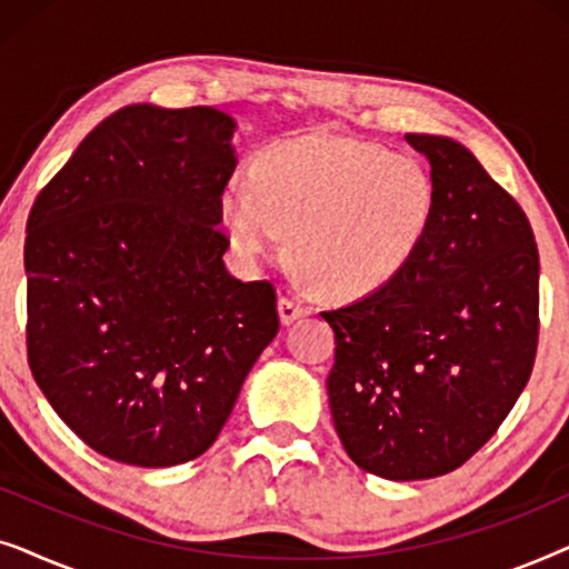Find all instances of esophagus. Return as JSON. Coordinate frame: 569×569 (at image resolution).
I'll use <instances>...</instances> for the list:
<instances>
[{
    "label": "esophagus",
    "instance_id": "esophagus-1",
    "mask_svg": "<svg viewBox=\"0 0 569 569\" xmlns=\"http://www.w3.org/2000/svg\"><path fill=\"white\" fill-rule=\"evenodd\" d=\"M302 316H308V308L300 306L298 300H292V298H282V300H279V321H282L284 326L295 323V321H298V318H302Z\"/></svg>",
    "mask_w": 569,
    "mask_h": 569
}]
</instances>
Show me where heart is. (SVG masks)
<instances>
[{
    "instance_id": "1",
    "label": "heart",
    "mask_w": 569,
    "mask_h": 569,
    "mask_svg": "<svg viewBox=\"0 0 569 569\" xmlns=\"http://www.w3.org/2000/svg\"><path fill=\"white\" fill-rule=\"evenodd\" d=\"M438 191L415 154L313 131L284 139L253 162V181L222 186L220 217L246 261L290 253L318 290L368 298L391 284L430 232Z\"/></svg>"
}]
</instances>
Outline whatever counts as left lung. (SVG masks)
Here are the masks:
<instances>
[{
  "instance_id": "left-lung-1",
  "label": "left lung",
  "mask_w": 569,
  "mask_h": 569,
  "mask_svg": "<svg viewBox=\"0 0 569 569\" xmlns=\"http://www.w3.org/2000/svg\"><path fill=\"white\" fill-rule=\"evenodd\" d=\"M407 142L438 191L425 243L383 290L321 313L337 333L326 391L341 446L391 481L469 461L526 388L539 339V251L523 209L456 139Z\"/></svg>"
}]
</instances>
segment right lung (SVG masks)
Returning a JSON list of instances; mask_svg holds the SVG:
<instances>
[{
	"label": "right lung",
	"instance_id": "1",
	"mask_svg": "<svg viewBox=\"0 0 569 569\" xmlns=\"http://www.w3.org/2000/svg\"><path fill=\"white\" fill-rule=\"evenodd\" d=\"M232 131L209 106H127L30 209V370L69 430L111 461L199 458L279 331L271 282H240L222 261Z\"/></svg>",
	"mask_w": 569,
	"mask_h": 569
}]
</instances>
